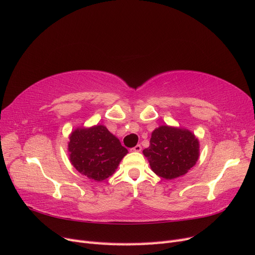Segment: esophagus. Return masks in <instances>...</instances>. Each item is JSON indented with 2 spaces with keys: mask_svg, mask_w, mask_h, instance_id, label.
<instances>
[{
  "mask_svg": "<svg viewBox=\"0 0 255 255\" xmlns=\"http://www.w3.org/2000/svg\"><path fill=\"white\" fill-rule=\"evenodd\" d=\"M130 151H133V152H140V151H141V145H140V144H137V145L134 146V148L130 149Z\"/></svg>",
  "mask_w": 255,
  "mask_h": 255,
  "instance_id": "esophagus-1",
  "label": "esophagus"
}]
</instances>
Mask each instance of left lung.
Segmentation results:
<instances>
[{"label":"left lung","mask_w":255,"mask_h":255,"mask_svg":"<svg viewBox=\"0 0 255 255\" xmlns=\"http://www.w3.org/2000/svg\"><path fill=\"white\" fill-rule=\"evenodd\" d=\"M152 170L166 180L187 173L199 158V141L187 129L161 126L154 129L143 150Z\"/></svg>","instance_id":"8db88e82"}]
</instances>
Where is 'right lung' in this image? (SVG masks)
I'll list each match as a JSON object with an SVG mask.
<instances>
[{
  "label": "right lung",
  "mask_w": 255,
  "mask_h": 255,
  "mask_svg": "<svg viewBox=\"0 0 255 255\" xmlns=\"http://www.w3.org/2000/svg\"><path fill=\"white\" fill-rule=\"evenodd\" d=\"M68 146L73 167L98 182L113 175L128 153L118 138L103 126L75 129Z\"/></svg>",
  "instance_id": "right-lung-1"
}]
</instances>
